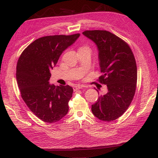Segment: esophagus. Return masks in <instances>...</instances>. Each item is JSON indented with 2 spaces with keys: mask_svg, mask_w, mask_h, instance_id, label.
I'll return each mask as SVG.
<instances>
[{
  "mask_svg": "<svg viewBox=\"0 0 158 158\" xmlns=\"http://www.w3.org/2000/svg\"><path fill=\"white\" fill-rule=\"evenodd\" d=\"M84 86L83 85H75L73 87V90L74 91H77L79 89H80L83 88Z\"/></svg>",
  "mask_w": 158,
  "mask_h": 158,
  "instance_id": "obj_1",
  "label": "esophagus"
}]
</instances>
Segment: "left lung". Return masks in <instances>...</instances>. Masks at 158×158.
<instances>
[{
  "label": "left lung",
  "instance_id": "1",
  "mask_svg": "<svg viewBox=\"0 0 158 158\" xmlns=\"http://www.w3.org/2000/svg\"><path fill=\"white\" fill-rule=\"evenodd\" d=\"M83 35L94 41L98 49L101 72L99 81L107 85V93L91 106L97 118L115 120L127 110L135 95L137 66L127 43L107 31H85Z\"/></svg>",
  "mask_w": 158,
  "mask_h": 158
}]
</instances>
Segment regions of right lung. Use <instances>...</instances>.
Returning a JSON list of instances; mask_svg holds the SVG:
<instances>
[{"label": "right lung", "mask_w": 158, "mask_h": 158, "mask_svg": "<svg viewBox=\"0 0 158 158\" xmlns=\"http://www.w3.org/2000/svg\"><path fill=\"white\" fill-rule=\"evenodd\" d=\"M80 34L46 36L31 43L20 56L16 77L27 107L44 122L55 123L65 116L73 89L69 85L55 86L48 81L50 71L63 52Z\"/></svg>", "instance_id": "1"}]
</instances>
